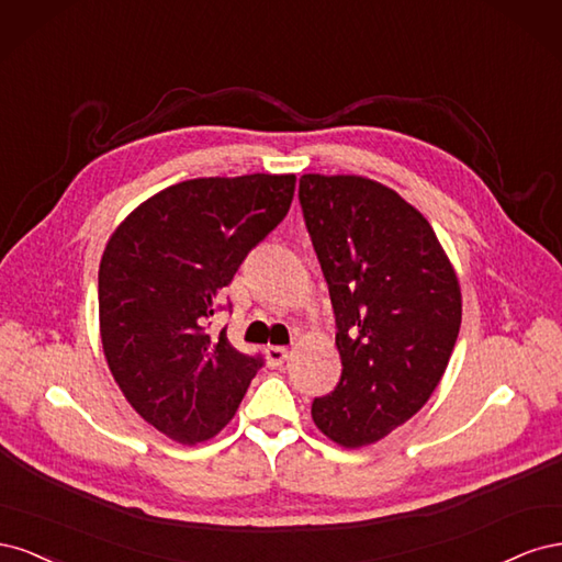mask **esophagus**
Here are the masks:
<instances>
[{
  "label": "esophagus",
  "mask_w": 562,
  "mask_h": 562,
  "mask_svg": "<svg viewBox=\"0 0 562 562\" xmlns=\"http://www.w3.org/2000/svg\"><path fill=\"white\" fill-rule=\"evenodd\" d=\"M265 353H267V361H269L271 368H281L285 363V359H288V349L285 347H267Z\"/></svg>",
  "instance_id": "34e87169"
}]
</instances>
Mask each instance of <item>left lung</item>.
<instances>
[{"mask_svg":"<svg viewBox=\"0 0 562 562\" xmlns=\"http://www.w3.org/2000/svg\"><path fill=\"white\" fill-rule=\"evenodd\" d=\"M300 203L335 312L342 378L314 424L342 448L378 443L429 401L462 323V291L436 232L363 176L300 178Z\"/></svg>","mask_w":562,"mask_h":562,"instance_id":"obj_1","label":"left lung"}]
</instances>
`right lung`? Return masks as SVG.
<instances>
[{
	"label": "right lung",
	"instance_id": "1",
	"mask_svg": "<svg viewBox=\"0 0 562 562\" xmlns=\"http://www.w3.org/2000/svg\"><path fill=\"white\" fill-rule=\"evenodd\" d=\"M293 194V173L184 180L143 201L105 246L98 314L110 372L133 411L182 446L223 431L262 368L227 328L209 333V318Z\"/></svg>",
	"mask_w": 562,
	"mask_h": 562
}]
</instances>
